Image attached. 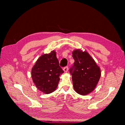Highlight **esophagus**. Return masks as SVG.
Here are the masks:
<instances>
[{
  "label": "esophagus",
  "mask_w": 125,
  "mask_h": 125,
  "mask_svg": "<svg viewBox=\"0 0 125 125\" xmlns=\"http://www.w3.org/2000/svg\"><path fill=\"white\" fill-rule=\"evenodd\" d=\"M63 71H64V72H67L68 71V67H65L63 68Z\"/></svg>",
  "instance_id": "esophagus-1"
}]
</instances>
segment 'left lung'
I'll return each instance as SVG.
<instances>
[{
  "label": "left lung",
  "instance_id": "1",
  "mask_svg": "<svg viewBox=\"0 0 125 125\" xmlns=\"http://www.w3.org/2000/svg\"><path fill=\"white\" fill-rule=\"evenodd\" d=\"M72 54L74 63L69 72L73 87L79 94L86 95L95 88L101 76L100 68L87 52L75 50Z\"/></svg>",
  "mask_w": 125,
  "mask_h": 125
}]
</instances>
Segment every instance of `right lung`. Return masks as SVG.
<instances>
[{
  "label": "right lung",
  "mask_w": 125,
  "mask_h": 125,
  "mask_svg": "<svg viewBox=\"0 0 125 125\" xmlns=\"http://www.w3.org/2000/svg\"><path fill=\"white\" fill-rule=\"evenodd\" d=\"M64 73L59 64L54 51L49 54H44L38 59L31 71L33 83L39 90L50 94L57 88L60 75Z\"/></svg>",
  "instance_id": "1"
}]
</instances>
